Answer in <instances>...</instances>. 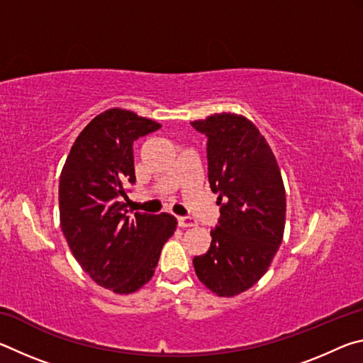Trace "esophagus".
<instances>
[{"mask_svg": "<svg viewBox=\"0 0 363 363\" xmlns=\"http://www.w3.org/2000/svg\"><path fill=\"white\" fill-rule=\"evenodd\" d=\"M177 225L182 227V229H186V227H194L195 225V220L192 218L179 216V218H177Z\"/></svg>", "mask_w": 363, "mask_h": 363, "instance_id": "1", "label": "esophagus"}]
</instances>
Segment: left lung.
<instances>
[{"mask_svg": "<svg viewBox=\"0 0 363 363\" xmlns=\"http://www.w3.org/2000/svg\"><path fill=\"white\" fill-rule=\"evenodd\" d=\"M190 125L208 138V181L220 206L210 250L194 257L195 274L208 290L230 298L253 286L277 253L284 181L267 140L245 116L223 112Z\"/></svg>", "mask_w": 363, "mask_h": 363, "instance_id": "1", "label": "left lung"}]
</instances>
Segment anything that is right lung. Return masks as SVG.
<instances>
[{
    "label": "right lung",
    "mask_w": 363,
    "mask_h": 363,
    "mask_svg": "<svg viewBox=\"0 0 363 363\" xmlns=\"http://www.w3.org/2000/svg\"><path fill=\"white\" fill-rule=\"evenodd\" d=\"M162 125L131 110L108 108L73 143L59 181L60 227L79 266L118 294L152 279L163 245L176 230L168 213L128 216L126 186L136 182L133 143Z\"/></svg>",
    "instance_id": "obj_1"
}]
</instances>
